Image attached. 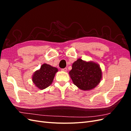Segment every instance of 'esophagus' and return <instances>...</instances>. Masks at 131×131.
<instances>
[{"mask_svg": "<svg viewBox=\"0 0 131 131\" xmlns=\"http://www.w3.org/2000/svg\"><path fill=\"white\" fill-rule=\"evenodd\" d=\"M61 70H62V71H63V72H66V71L67 70V68H65L61 69Z\"/></svg>", "mask_w": 131, "mask_h": 131, "instance_id": "obj_1", "label": "esophagus"}]
</instances>
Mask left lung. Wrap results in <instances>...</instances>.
<instances>
[{
    "label": "left lung",
    "mask_w": 131,
    "mask_h": 131,
    "mask_svg": "<svg viewBox=\"0 0 131 131\" xmlns=\"http://www.w3.org/2000/svg\"><path fill=\"white\" fill-rule=\"evenodd\" d=\"M69 75L75 85L82 90L94 88L102 78L100 67L96 63L87 62L78 59L72 65Z\"/></svg>",
    "instance_id": "8db88e82"
}]
</instances>
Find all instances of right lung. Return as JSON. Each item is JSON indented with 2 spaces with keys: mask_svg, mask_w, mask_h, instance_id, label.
I'll use <instances>...</instances> for the list:
<instances>
[{
  "mask_svg": "<svg viewBox=\"0 0 131 131\" xmlns=\"http://www.w3.org/2000/svg\"><path fill=\"white\" fill-rule=\"evenodd\" d=\"M57 68L47 64L41 66L40 69L34 74L32 80L34 84L39 89H44L49 87L53 81Z\"/></svg>",
  "mask_w": 131,
  "mask_h": 131,
  "instance_id": "add662e5",
  "label": "right lung"
}]
</instances>
